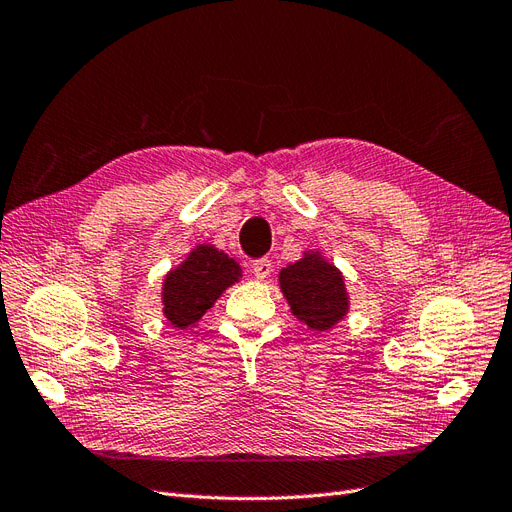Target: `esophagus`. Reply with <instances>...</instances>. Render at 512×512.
Wrapping results in <instances>:
<instances>
[{"label":"esophagus","instance_id":"obj_1","mask_svg":"<svg viewBox=\"0 0 512 512\" xmlns=\"http://www.w3.org/2000/svg\"><path fill=\"white\" fill-rule=\"evenodd\" d=\"M270 272H272L270 259H259V261H253V264H251V274L255 276V279H259V281L268 279Z\"/></svg>","mask_w":512,"mask_h":512}]
</instances>
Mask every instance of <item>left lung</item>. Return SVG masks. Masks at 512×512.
<instances>
[{"mask_svg": "<svg viewBox=\"0 0 512 512\" xmlns=\"http://www.w3.org/2000/svg\"><path fill=\"white\" fill-rule=\"evenodd\" d=\"M283 296L302 324L326 332L349 311V294L343 272L319 251H306L296 264L279 272Z\"/></svg>", "mask_w": 512, "mask_h": 512, "instance_id": "8db88e82", "label": "left lung"}]
</instances>
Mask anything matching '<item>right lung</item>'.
Listing matches in <instances>:
<instances>
[{
    "mask_svg": "<svg viewBox=\"0 0 512 512\" xmlns=\"http://www.w3.org/2000/svg\"><path fill=\"white\" fill-rule=\"evenodd\" d=\"M242 279L236 259L214 244H199L178 268L165 274L163 315L173 328H193L223 291Z\"/></svg>",
    "mask_w": 512,
    "mask_h": 512,
    "instance_id": "1",
    "label": "right lung"
}]
</instances>
